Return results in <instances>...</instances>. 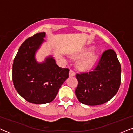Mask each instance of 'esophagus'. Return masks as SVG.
<instances>
[{"mask_svg":"<svg viewBox=\"0 0 133 133\" xmlns=\"http://www.w3.org/2000/svg\"><path fill=\"white\" fill-rule=\"evenodd\" d=\"M69 76H70V77H72V76H75V72H74L72 70H70V72H69Z\"/></svg>","mask_w":133,"mask_h":133,"instance_id":"34e87169","label":"esophagus"}]
</instances>
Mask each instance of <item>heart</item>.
<instances>
[{
	"mask_svg": "<svg viewBox=\"0 0 133 133\" xmlns=\"http://www.w3.org/2000/svg\"><path fill=\"white\" fill-rule=\"evenodd\" d=\"M91 50L90 48L86 49L82 51L81 53L78 54L76 56V58H81L83 57L88 56L83 58L82 60H81L79 62V67L82 70H88L92 67V66L96 63V60H97V56L95 54L90 53V52Z\"/></svg>",
	"mask_w": 133,
	"mask_h": 133,
	"instance_id": "heart-1",
	"label": "heart"
}]
</instances>
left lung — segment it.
Instances as JSON below:
<instances>
[{"label":"left lung","instance_id":"obj_1","mask_svg":"<svg viewBox=\"0 0 133 133\" xmlns=\"http://www.w3.org/2000/svg\"><path fill=\"white\" fill-rule=\"evenodd\" d=\"M76 77L78 85L75 94L80 102L90 106L107 102L121 85V66L115 51L105 50L91 71L77 73Z\"/></svg>","mask_w":133,"mask_h":133}]
</instances>
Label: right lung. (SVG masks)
Returning <instances> with one entry per match:
<instances>
[{
	"mask_svg": "<svg viewBox=\"0 0 133 133\" xmlns=\"http://www.w3.org/2000/svg\"><path fill=\"white\" fill-rule=\"evenodd\" d=\"M45 36L44 32H39L25 40L12 65L14 88L23 99L35 104L53 101L70 71L58 66L52 57L46 58L42 63L36 62L34 54Z\"/></svg>",
	"mask_w": 133,
	"mask_h": 133,
	"instance_id": "right-lung-1",
	"label": "right lung"
}]
</instances>
